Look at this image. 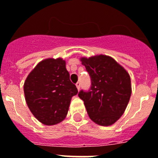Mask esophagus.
Wrapping results in <instances>:
<instances>
[{
	"label": "esophagus",
	"instance_id": "esophagus-1",
	"mask_svg": "<svg viewBox=\"0 0 158 158\" xmlns=\"http://www.w3.org/2000/svg\"><path fill=\"white\" fill-rule=\"evenodd\" d=\"M75 85H76L77 89H78V90L79 91V89H80V83H79V82H78V83H77L76 84H75Z\"/></svg>",
	"mask_w": 158,
	"mask_h": 158
}]
</instances>
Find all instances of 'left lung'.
<instances>
[{"mask_svg": "<svg viewBox=\"0 0 158 158\" xmlns=\"http://www.w3.org/2000/svg\"><path fill=\"white\" fill-rule=\"evenodd\" d=\"M92 80L88 92L79 93L92 121L108 127L125 112L131 95V77L124 67L110 56L80 57Z\"/></svg>", "mask_w": 158, "mask_h": 158, "instance_id": "obj_1", "label": "left lung"}]
</instances>
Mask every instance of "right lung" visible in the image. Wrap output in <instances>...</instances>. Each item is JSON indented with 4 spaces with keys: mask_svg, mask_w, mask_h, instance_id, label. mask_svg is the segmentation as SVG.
Segmentation results:
<instances>
[{
    "mask_svg": "<svg viewBox=\"0 0 158 158\" xmlns=\"http://www.w3.org/2000/svg\"><path fill=\"white\" fill-rule=\"evenodd\" d=\"M23 90L31 114L46 126L56 125L66 118L71 98L78 93L70 80L66 61L61 57L40 61L27 77Z\"/></svg>",
    "mask_w": 158,
    "mask_h": 158,
    "instance_id": "right-lung-1",
    "label": "right lung"
}]
</instances>
